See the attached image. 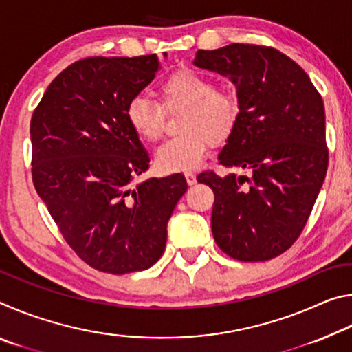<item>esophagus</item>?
Masks as SVG:
<instances>
[{"label": "esophagus", "instance_id": "esophagus-1", "mask_svg": "<svg viewBox=\"0 0 352 352\" xmlns=\"http://www.w3.org/2000/svg\"><path fill=\"white\" fill-rule=\"evenodd\" d=\"M184 177H186V183L189 184V186H192V184L197 183V177H195L194 172H186Z\"/></svg>", "mask_w": 352, "mask_h": 352}]
</instances>
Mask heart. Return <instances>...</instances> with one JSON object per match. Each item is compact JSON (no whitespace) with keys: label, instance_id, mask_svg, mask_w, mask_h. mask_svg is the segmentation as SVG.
<instances>
[{"label":"heart","instance_id":"1","mask_svg":"<svg viewBox=\"0 0 352 352\" xmlns=\"http://www.w3.org/2000/svg\"><path fill=\"white\" fill-rule=\"evenodd\" d=\"M158 102L136 96L127 104L130 129L144 141L163 133L164 112L183 110L175 138L164 141L153 155V164L163 174L188 172L204 162L208 148L231 138L239 124L241 102L234 93L217 90L216 83L199 71L182 68L158 83Z\"/></svg>","mask_w":352,"mask_h":352}]
</instances>
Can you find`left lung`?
I'll list each match as a JSON object with an SVG mask.
<instances>
[{
    "label": "left lung",
    "instance_id": "1",
    "mask_svg": "<svg viewBox=\"0 0 352 352\" xmlns=\"http://www.w3.org/2000/svg\"><path fill=\"white\" fill-rule=\"evenodd\" d=\"M194 65L236 85L241 118L219 163L252 170V177L199 175L214 192V241L237 261L276 258L300 237L324 182L323 99L305 69L272 46L199 50Z\"/></svg>",
    "mask_w": 352,
    "mask_h": 352
}]
</instances>
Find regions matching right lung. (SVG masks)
<instances>
[{"label": "right lung", "mask_w": 352, "mask_h": 352, "mask_svg": "<svg viewBox=\"0 0 352 352\" xmlns=\"http://www.w3.org/2000/svg\"><path fill=\"white\" fill-rule=\"evenodd\" d=\"M158 69L157 54L82 58L50 83L31 119L35 190L68 245L99 272H141L162 258L188 189L182 174L133 184L151 158L126 109Z\"/></svg>", "instance_id": "1"}]
</instances>
